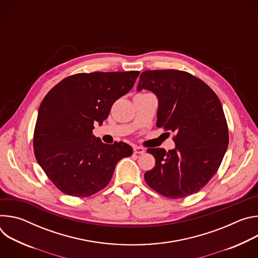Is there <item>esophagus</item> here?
Here are the masks:
<instances>
[{
    "label": "esophagus",
    "instance_id": "obj_1",
    "mask_svg": "<svg viewBox=\"0 0 258 258\" xmlns=\"http://www.w3.org/2000/svg\"><path fill=\"white\" fill-rule=\"evenodd\" d=\"M144 152H145V149L143 148V147H139V146L134 147V153L135 154H143Z\"/></svg>",
    "mask_w": 258,
    "mask_h": 258
}]
</instances>
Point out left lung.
Segmentation results:
<instances>
[{"label": "left lung", "mask_w": 258, "mask_h": 258, "mask_svg": "<svg viewBox=\"0 0 258 258\" xmlns=\"http://www.w3.org/2000/svg\"><path fill=\"white\" fill-rule=\"evenodd\" d=\"M158 98L156 125L173 133L175 148L147 149L155 166L146 171L151 189L171 199L199 192L217 172L229 144V128L216 94L203 81L176 69L142 72L138 91Z\"/></svg>", "instance_id": "8db88e82"}]
</instances>
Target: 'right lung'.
I'll return each instance as SVG.
<instances>
[{"label": "right lung", "instance_id": "add662e5", "mask_svg": "<svg viewBox=\"0 0 258 258\" xmlns=\"http://www.w3.org/2000/svg\"><path fill=\"white\" fill-rule=\"evenodd\" d=\"M140 71L77 73L58 83L41 103L33 151L48 178L62 193L89 197L104 189L117 162L133 154L123 142L104 144L93 135L113 103L134 87Z\"/></svg>", "mask_w": 258, "mask_h": 258}]
</instances>
